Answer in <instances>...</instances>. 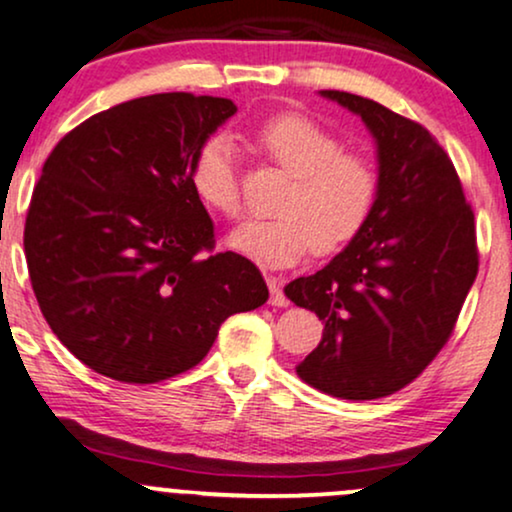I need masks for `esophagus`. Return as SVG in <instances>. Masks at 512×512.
I'll return each mask as SVG.
<instances>
[{"label":"esophagus","mask_w":512,"mask_h":512,"mask_svg":"<svg viewBox=\"0 0 512 512\" xmlns=\"http://www.w3.org/2000/svg\"><path fill=\"white\" fill-rule=\"evenodd\" d=\"M267 284H269V303H272L274 308H286V305H289V298H286L284 291H281L276 276H269Z\"/></svg>","instance_id":"esophagus-1"}]
</instances>
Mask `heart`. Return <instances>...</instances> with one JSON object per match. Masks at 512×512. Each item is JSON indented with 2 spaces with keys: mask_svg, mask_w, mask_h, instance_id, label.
Wrapping results in <instances>:
<instances>
[{
  "mask_svg": "<svg viewBox=\"0 0 512 512\" xmlns=\"http://www.w3.org/2000/svg\"><path fill=\"white\" fill-rule=\"evenodd\" d=\"M257 144L293 182L279 219H250L228 233L226 245L264 267H289L310 248L342 250L366 226L378 195V173L366 156L305 115H276L257 129ZM195 195L219 214H240L236 146L216 134L199 146L190 168Z\"/></svg>",
  "mask_w": 512,
  "mask_h": 512,
  "instance_id": "1",
  "label": "heart"
}]
</instances>
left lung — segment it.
<instances>
[{
    "label": "left lung",
    "mask_w": 512,
    "mask_h": 512,
    "mask_svg": "<svg viewBox=\"0 0 512 512\" xmlns=\"http://www.w3.org/2000/svg\"><path fill=\"white\" fill-rule=\"evenodd\" d=\"M363 120L378 154L366 226L334 260L284 293L325 330L298 378L339 399L402 390L448 342L479 272L474 211L431 132L385 105L320 91Z\"/></svg>",
    "instance_id": "obj_1"
}]
</instances>
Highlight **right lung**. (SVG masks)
<instances>
[{
	"instance_id": "add662e5",
	"label": "right lung",
	"mask_w": 512,
	"mask_h": 512,
	"mask_svg": "<svg viewBox=\"0 0 512 512\" xmlns=\"http://www.w3.org/2000/svg\"><path fill=\"white\" fill-rule=\"evenodd\" d=\"M228 98L156 93L88 117L52 149L23 231L50 330L96 373L161 383L209 354L221 322L267 303L260 269L214 250L190 168Z\"/></svg>"
}]
</instances>
